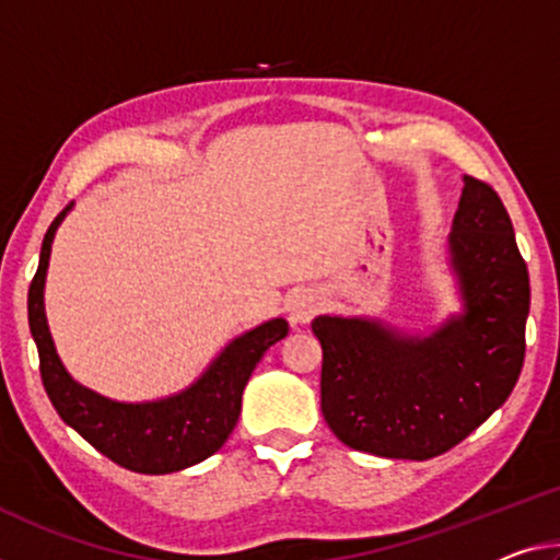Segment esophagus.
<instances>
[{
	"label": "esophagus",
	"instance_id": "1",
	"mask_svg": "<svg viewBox=\"0 0 560 560\" xmlns=\"http://www.w3.org/2000/svg\"><path fill=\"white\" fill-rule=\"evenodd\" d=\"M323 298L315 290H298L288 303V315L292 325H307L313 317L320 313Z\"/></svg>",
	"mask_w": 560,
	"mask_h": 560
}]
</instances>
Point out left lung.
Segmentation results:
<instances>
[{
	"instance_id": "8db88e82",
	"label": "left lung",
	"mask_w": 560,
	"mask_h": 560,
	"mask_svg": "<svg viewBox=\"0 0 560 560\" xmlns=\"http://www.w3.org/2000/svg\"><path fill=\"white\" fill-rule=\"evenodd\" d=\"M448 237L463 313L430 335L368 317H315L320 408L350 448L428 460L468 438L509 398L526 358L528 268L501 197L463 177Z\"/></svg>"
}]
</instances>
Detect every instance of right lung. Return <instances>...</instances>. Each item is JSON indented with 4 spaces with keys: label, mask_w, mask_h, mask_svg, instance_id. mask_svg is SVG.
Listing matches in <instances>:
<instances>
[{
    "label": "right lung",
    "mask_w": 560,
    "mask_h": 560,
    "mask_svg": "<svg viewBox=\"0 0 560 560\" xmlns=\"http://www.w3.org/2000/svg\"><path fill=\"white\" fill-rule=\"evenodd\" d=\"M72 202L57 214L42 240L39 268L27 295L30 330L37 342L39 373L51 406L67 425L117 466L148 476L190 468L225 445L243 408V390L265 350L288 335V323L275 317L247 330L212 360L183 393L150 402H117L84 388L67 373L51 342L45 315V278L51 240Z\"/></svg>",
    "instance_id": "obj_1"
}]
</instances>
